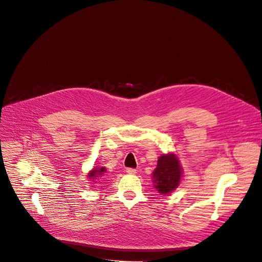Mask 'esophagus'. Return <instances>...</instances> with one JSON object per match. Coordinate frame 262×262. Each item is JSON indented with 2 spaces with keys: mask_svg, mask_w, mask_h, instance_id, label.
I'll return each instance as SVG.
<instances>
[{
  "mask_svg": "<svg viewBox=\"0 0 262 262\" xmlns=\"http://www.w3.org/2000/svg\"><path fill=\"white\" fill-rule=\"evenodd\" d=\"M126 173L134 175V174L137 173V170H136V169H133V168H127V169H126Z\"/></svg>",
  "mask_w": 262,
  "mask_h": 262,
  "instance_id": "esophagus-1",
  "label": "esophagus"
}]
</instances>
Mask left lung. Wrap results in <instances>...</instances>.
I'll return each mask as SVG.
<instances>
[{
	"instance_id": "1",
	"label": "left lung",
	"mask_w": 262,
	"mask_h": 262,
	"mask_svg": "<svg viewBox=\"0 0 262 262\" xmlns=\"http://www.w3.org/2000/svg\"><path fill=\"white\" fill-rule=\"evenodd\" d=\"M181 168L179 161L174 155L159 158L158 166L154 171L155 186L161 194H169L174 191L180 181Z\"/></svg>"
}]
</instances>
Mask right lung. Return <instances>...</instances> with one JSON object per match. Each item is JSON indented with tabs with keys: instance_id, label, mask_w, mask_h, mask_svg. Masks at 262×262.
I'll return each instance as SVG.
<instances>
[{
	"instance_id": "add662e5",
	"label": "right lung",
	"mask_w": 262,
	"mask_h": 262,
	"mask_svg": "<svg viewBox=\"0 0 262 262\" xmlns=\"http://www.w3.org/2000/svg\"><path fill=\"white\" fill-rule=\"evenodd\" d=\"M103 172H105V169H104L103 167H101V168H97V169L93 168V170L88 174V177H89V178L94 179L95 177L101 176V175L103 174ZM94 182H95V180H94Z\"/></svg>"
}]
</instances>
